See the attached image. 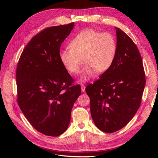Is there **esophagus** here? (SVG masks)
<instances>
[{
  "instance_id": "obj_1",
  "label": "esophagus",
  "mask_w": 158,
  "mask_h": 158,
  "mask_svg": "<svg viewBox=\"0 0 158 158\" xmlns=\"http://www.w3.org/2000/svg\"><path fill=\"white\" fill-rule=\"evenodd\" d=\"M85 86H84V85H82L81 86V90H82V92H85Z\"/></svg>"
}]
</instances>
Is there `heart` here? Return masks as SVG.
<instances>
[{
    "label": "heart",
    "instance_id": "b5f03b06",
    "mask_svg": "<svg viewBox=\"0 0 158 158\" xmlns=\"http://www.w3.org/2000/svg\"><path fill=\"white\" fill-rule=\"evenodd\" d=\"M70 48L60 51V60L66 70L75 74L79 71L83 59L86 63L80 73L82 83L98 73L108 70L115 60L117 43L110 32L86 29L79 32L69 44Z\"/></svg>",
    "mask_w": 158,
    "mask_h": 158
}]
</instances>
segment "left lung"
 <instances>
[{
  "instance_id": "8db88e82",
  "label": "left lung",
  "mask_w": 158,
  "mask_h": 158,
  "mask_svg": "<svg viewBox=\"0 0 158 158\" xmlns=\"http://www.w3.org/2000/svg\"><path fill=\"white\" fill-rule=\"evenodd\" d=\"M115 28L117 51L113 64L85 89L95 126L107 133L121 129L134 117L146 82L138 47L123 31Z\"/></svg>"
}]
</instances>
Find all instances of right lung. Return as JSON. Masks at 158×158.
Listing matches in <instances>:
<instances>
[{"label":"right lung","instance_id":"right-lung-1","mask_svg":"<svg viewBox=\"0 0 158 158\" xmlns=\"http://www.w3.org/2000/svg\"><path fill=\"white\" fill-rule=\"evenodd\" d=\"M73 26L50 27L38 33L23 49L16 67L18 104L31 126L47 136H58L67 129L81 93L59 57Z\"/></svg>","mask_w":158,"mask_h":158}]
</instances>
